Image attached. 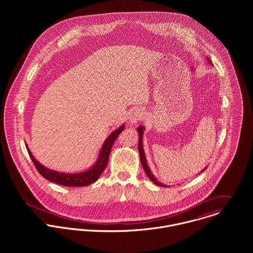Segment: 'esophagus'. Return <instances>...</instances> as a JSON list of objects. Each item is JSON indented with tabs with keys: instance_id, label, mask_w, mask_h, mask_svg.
<instances>
[{
	"instance_id": "esophagus-1",
	"label": "esophagus",
	"mask_w": 253,
	"mask_h": 253,
	"mask_svg": "<svg viewBox=\"0 0 253 253\" xmlns=\"http://www.w3.org/2000/svg\"><path fill=\"white\" fill-rule=\"evenodd\" d=\"M143 119H144V112L141 109H134L130 114L129 121H130V123L135 124V123L142 121Z\"/></svg>"
}]
</instances>
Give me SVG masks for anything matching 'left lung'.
<instances>
[{
  "mask_svg": "<svg viewBox=\"0 0 253 253\" xmlns=\"http://www.w3.org/2000/svg\"><path fill=\"white\" fill-rule=\"evenodd\" d=\"M143 129H144V126H139L137 128L138 130V133H139V141H138V150H139V154H140V160H141V164L143 166V169H144L145 172L147 174V176L150 178V180H152V182H154L156 185L158 186H161V187H166L164 184L160 183L159 181L156 180V178L154 177V175L151 173L149 168H148V165H147V162H146V158H145L144 151H143V146H142V135H143Z\"/></svg>",
  "mask_w": 253,
  "mask_h": 253,
  "instance_id": "1",
  "label": "left lung"
}]
</instances>
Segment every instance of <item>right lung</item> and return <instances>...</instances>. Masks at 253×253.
Segmentation results:
<instances>
[{"instance_id":"right-lung-1","label":"right lung","mask_w":253,"mask_h":253,"mask_svg":"<svg viewBox=\"0 0 253 253\" xmlns=\"http://www.w3.org/2000/svg\"><path fill=\"white\" fill-rule=\"evenodd\" d=\"M125 126H122L119 127L116 131H114L112 134L109 135L108 138L105 140V142L102 145V149L100 151V155L98 157L97 163L87 171H84L83 173H75V174H68V173H61L56 172L53 170H50L43 166H42L40 163L37 162L36 159L33 157L30 150L27 148L28 154L38 170V172L45 179L54 182L59 185L63 186H69V187H82L86 186L94 181L97 180L98 177L101 175L103 170L105 169L109 161V155L111 152V149L117 137L120 135V133L124 130Z\"/></svg>"}]
</instances>
